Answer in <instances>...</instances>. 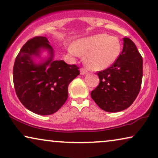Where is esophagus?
<instances>
[{"label": "esophagus", "instance_id": "1", "mask_svg": "<svg viewBox=\"0 0 158 158\" xmlns=\"http://www.w3.org/2000/svg\"><path fill=\"white\" fill-rule=\"evenodd\" d=\"M86 73H87V70H86V69L83 68H81V75H84V74H85Z\"/></svg>", "mask_w": 158, "mask_h": 158}]
</instances>
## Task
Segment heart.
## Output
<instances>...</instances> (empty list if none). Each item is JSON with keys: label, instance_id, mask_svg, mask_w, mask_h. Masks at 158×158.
<instances>
[{"label": "heart", "instance_id": "obj_1", "mask_svg": "<svg viewBox=\"0 0 158 158\" xmlns=\"http://www.w3.org/2000/svg\"><path fill=\"white\" fill-rule=\"evenodd\" d=\"M69 51L75 56L85 55V64L88 68L101 70L116 61L122 52V44L116 36L99 34L77 40Z\"/></svg>", "mask_w": 158, "mask_h": 158}]
</instances>
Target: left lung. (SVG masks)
Segmentation results:
<instances>
[{"mask_svg": "<svg viewBox=\"0 0 158 158\" xmlns=\"http://www.w3.org/2000/svg\"><path fill=\"white\" fill-rule=\"evenodd\" d=\"M143 60L135 43L124 38V47L113 64L98 72L100 83L90 96L96 104L108 112H118L132 104L139 94L142 81Z\"/></svg>", "mask_w": 158, "mask_h": 158, "instance_id": "1", "label": "left lung"}]
</instances>
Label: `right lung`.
Here are the masks:
<instances>
[{"label": "right lung", "instance_id": "1", "mask_svg": "<svg viewBox=\"0 0 158 158\" xmlns=\"http://www.w3.org/2000/svg\"><path fill=\"white\" fill-rule=\"evenodd\" d=\"M41 48L51 57L41 65L32 61ZM53 49L45 36H34L23 44L13 69L14 88L21 103L34 113L49 115L57 111L68 97V85L80 74L79 67L53 60Z\"/></svg>", "mask_w": 158, "mask_h": 158}]
</instances>
